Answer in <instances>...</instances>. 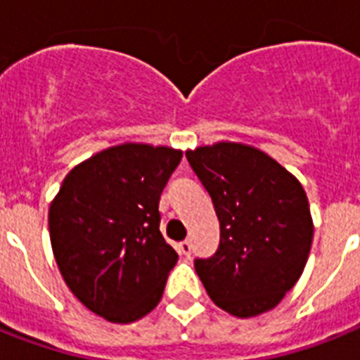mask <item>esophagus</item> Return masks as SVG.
I'll return each instance as SVG.
<instances>
[{"label": "esophagus", "instance_id": "obj_1", "mask_svg": "<svg viewBox=\"0 0 360 360\" xmlns=\"http://www.w3.org/2000/svg\"><path fill=\"white\" fill-rule=\"evenodd\" d=\"M177 250H179L181 255H186V257H188L190 253H192V242H190V240L179 242V246H177Z\"/></svg>", "mask_w": 360, "mask_h": 360}]
</instances>
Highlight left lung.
Here are the masks:
<instances>
[{"mask_svg": "<svg viewBox=\"0 0 360 360\" xmlns=\"http://www.w3.org/2000/svg\"><path fill=\"white\" fill-rule=\"evenodd\" d=\"M220 220V246L194 266L216 305L238 318L270 311L309 259L312 218L300 181L262 151L220 142L186 151Z\"/></svg>", "mask_w": 360, "mask_h": 360, "instance_id": "obj_1", "label": "left lung"}]
</instances>
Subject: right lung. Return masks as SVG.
I'll list each match as a JSON object with an SVG mask.
<instances>
[{"instance_id":"add662e5","label":"right lung","mask_w":360,"mask_h":360,"mask_svg":"<svg viewBox=\"0 0 360 360\" xmlns=\"http://www.w3.org/2000/svg\"><path fill=\"white\" fill-rule=\"evenodd\" d=\"M181 157L162 146H114L75 166L49 207L64 281L109 322L140 320L162 297L177 253L159 229V200Z\"/></svg>"}]
</instances>
